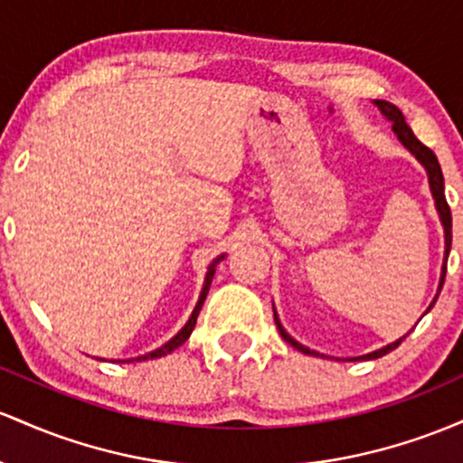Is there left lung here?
I'll return each instance as SVG.
<instances>
[{
	"label": "left lung",
	"mask_w": 463,
	"mask_h": 463,
	"mask_svg": "<svg viewBox=\"0 0 463 463\" xmlns=\"http://www.w3.org/2000/svg\"><path fill=\"white\" fill-rule=\"evenodd\" d=\"M373 105L378 107V111H381L383 116H385V119H389V122H392V131H393V135H396V137H398V142L402 144V146L407 148L409 153H411L415 159H418L420 165H422L424 170H427V176H429V188H430V194H433L435 210H438L439 222H441V227H444V262H441V273H439L438 293H435L433 301H430L429 308H427V313H429V310L433 308V306H435V301H438V298H439V290H441V287H444L446 260H449V253H450V241H453V218H450V207H449V203H446V196H444V175H441L439 162H438V157H435L433 150L424 146V144L420 142L418 137H415L411 128H409V127H407V122H404L402 111H400V109H398L396 105H392V102H385V100H373ZM427 313H424V315H427ZM273 317H275V326H278L279 335H282V339L287 341V344H290V345L295 347V350L304 352V354H308V356H321V358H324V354H319V352H315V350H310V347L301 345L299 341H295L293 336H290L288 332L284 330L282 321H279L278 313H275V306H273ZM415 326H418V324H415ZM411 330H413V328H411ZM411 330H409V332H411ZM409 332H407V335H404V336H400V339L392 341V344H387V345L378 347V350L370 352V354L352 356V358H347V361H372V358H381V356H385V354H389V352H392V350H396V347H398L400 344H402L404 339H407Z\"/></svg>",
	"instance_id": "left-lung-1"
}]
</instances>
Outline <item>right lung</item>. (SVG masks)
Instances as JSON below:
<instances>
[{
	"label": "right lung",
	"instance_id": "add662e5",
	"mask_svg": "<svg viewBox=\"0 0 463 463\" xmlns=\"http://www.w3.org/2000/svg\"><path fill=\"white\" fill-rule=\"evenodd\" d=\"M225 256H227V253H221V256L212 260V262H210V267H207V273H205V282H203V288H201L199 301H196L194 310H192L190 319L185 321V326H184V328H181L179 332H176V335L173 336V339H170V341H165V344H164L162 347H157V350H153V352H146V354H142V356L127 358V361H119V363H131V361H148V358H159V356H165V354H170V352H175L176 347H179V345H184L185 341L190 339L192 330H194V326H196V317H199L201 308H203V301H205V298H207V290H210L212 278H214V273H216V264L221 262V260H225ZM100 361H102V358H100Z\"/></svg>",
	"mask_w": 463,
	"mask_h": 463
}]
</instances>
